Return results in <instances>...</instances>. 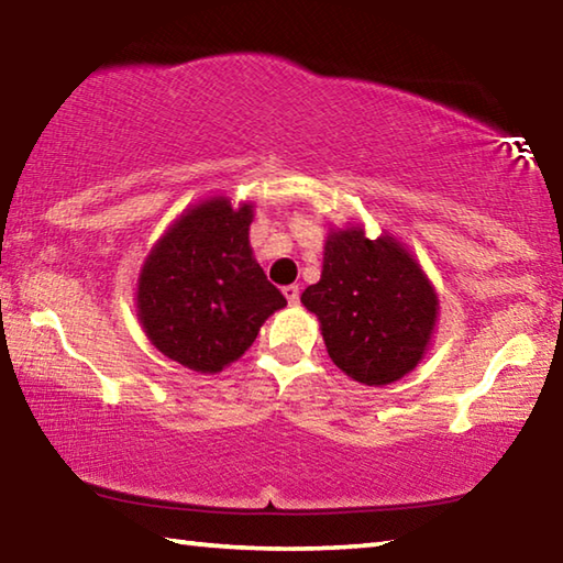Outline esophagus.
Listing matches in <instances>:
<instances>
[{
	"mask_svg": "<svg viewBox=\"0 0 563 563\" xmlns=\"http://www.w3.org/2000/svg\"><path fill=\"white\" fill-rule=\"evenodd\" d=\"M283 295L288 298L290 305H298L300 302V288L298 285H288V288H283Z\"/></svg>",
	"mask_w": 563,
	"mask_h": 563,
	"instance_id": "34e87169",
	"label": "esophagus"
}]
</instances>
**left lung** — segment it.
<instances>
[{
    "label": "left lung",
    "instance_id": "left-lung-1",
    "mask_svg": "<svg viewBox=\"0 0 563 563\" xmlns=\"http://www.w3.org/2000/svg\"><path fill=\"white\" fill-rule=\"evenodd\" d=\"M322 275L300 300L320 320L328 355L347 377L383 387L430 347L440 300L422 265L393 235L330 231Z\"/></svg>",
    "mask_w": 563,
    "mask_h": 563
}]
</instances>
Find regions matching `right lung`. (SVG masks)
<instances>
[{"mask_svg":"<svg viewBox=\"0 0 563 563\" xmlns=\"http://www.w3.org/2000/svg\"><path fill=\"white\" fill-rule=\"evenodd\" d=\"M251 223V203L208 198L176 218L141 268L136 308L146 338L194 373H221L288 305L253 258Z\"/></svg>","mask_w":563,"mask_h":563,"instance_id":"add662e5","label":"right lung"}]
</instances>
